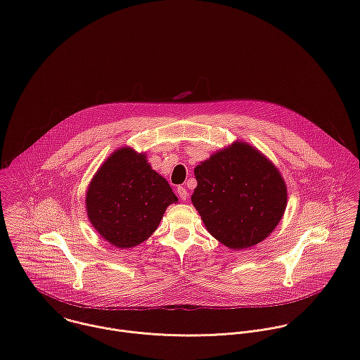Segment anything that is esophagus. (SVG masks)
<instances>
[{
    "instance_id": "1",
    "label": "esophagus",
    "mask_w": 360,
    "mask_h": 360,
    "mask_svg": "<svg viewBox=\"0 0 360 360\" xmlns=\"http://www.w3.org/2000/svg\"><path fill=\"white\" fill-rule=\"evenodd\" d=\"M176 193H178L181 200H186L188 199V191L185 189V186H178L176 188Z\"/></svg>"
}]
</instances>
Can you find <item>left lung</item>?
Here are the masks:
<instances>
[{
  "label": "left lung",
  "mask_w": 360,
  "mask_h": 360,
  "mask_svg": "<svg viewBox=\"0 0 360 360\" xmlns=\"http://www.w3.org/2000/svg\"><path fill=\"white\" fill-rule=\"evenodd\" d=\"M191 196L208 232L229 249L262 242L286 210V184L278 168L246 142L231 146L195 168Z\"/></svg>",
  "instance_id": "8db88e82"
}]
</instances>
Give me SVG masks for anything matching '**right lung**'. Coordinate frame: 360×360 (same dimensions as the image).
<instances>
[{
	"label": "right lung",
	"mask_w": 360,
	"mask_h": 360,
	"mask_svg": "<svg viewBox=\"0 0 360 360\" xmlns=\"http://www.w3.org/2000/svg\"><path fill=\"white\" fill-rule=\"evenodd\" d=\"M178 198L150 168L145 153L120 148L94 175L85 196L86 215L111 245L127 249L146 240Z\"/></svg>",
	"instance_id": "right-lung-1"
}]
</instances>
